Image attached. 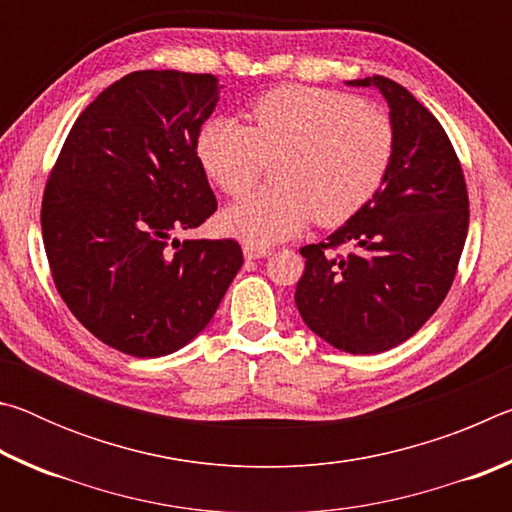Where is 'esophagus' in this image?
Segmentation results:
<instances>
[{"instance_id": "1", "label": "esophagus", "mask_w": 512, "mask_h": 512, "mask_svg": "<svg viewBox=\"0 0 512 512\" xmlns=\"http://www.w3.org/2000/svg\"><path fill=\"white\" fill-rule=\"evenodd\" d=\"M271 255V250L268 248H257V246H244V257L246 259H262Z\"/></svg>"}]
</instances>
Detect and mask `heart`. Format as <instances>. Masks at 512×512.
<instances>
[{
  "label": "heart",
  "mask_w": 512,
  "mask_h": 512,
  "mask_svg": "<svg viewBox=\"0 0 512 512\" xmlns=\"http://www.w3.org/2000/svg\"><path fill=\"white\" fill-rule=\"evenodd\" d=\"M253 126L214 117L198 135V162L225 194L241 196L277 160L280 187L241 198L221 214L228 235L266 248L305 228L339 225L377 194L393 160V126L384 112L345 94L282 85L250 110Z\"/></svg>",
  "instance_id": "b5f03b06"
}]
</instances>
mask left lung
I'll return each mask as SVG.
<instances>
[{
    "mask_svg": "<svg viewBox=\"0 0 512 512\" xmlns=\"http://www.w3.org/2000/svg\"><path fill=\"white\" fill-rule=\"evenodd\" d=\"M388 103L395 144L377 194L307 259L296 287L305 325L336 350L377 354L404 343L445 300L461 259L467 189L461 164L438 119L386 76L345 81ZM348 245V256L329 247Z\"/></svg>",
    "mask_w": 512,
    "mask_h": 512,
    "instance_id": "obj_1",
    "label": "left lung"
}]
</instances>
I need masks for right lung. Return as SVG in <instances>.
Wrapping results in <instances>:
<instances>
[{
  "mask_svg": "<svg viewBox=\"0 0 512 512\" xmlns=\"http://www.w3.org/2000/svg\"><path fill=\"white\" fill-rule=\"evenodd\" d=\"M221 88L212 74L178 69L112 83L74 121L42 198L60 298L133 357L194 341L244 264L232 239L173 237L216 212L196 144Z\"/></svg>",
  "mask_w": 512,
  "mask_h": 512,
  "instance_id": "obj_1",
  "label": "right lung"
}]
</instances>
